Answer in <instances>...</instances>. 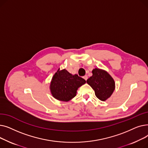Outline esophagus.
I'll use <instances>...</instances> for the list:
<instances>
[{"mask_svg": "<svg viewBox=\"0 0 148 148\" xmlns=\"http://www.w3.org/2000/svg\"><path fill=\"white\" fill-rule=\"evenodd\" d=\"M83 79L85 80H87V79H88V76L87 75H84V77H83Z\"/></svg>", "mask_w": 148, "mask_h": 148, "instance_id": "esophagus-1", "label": "esophagus"}]
</instances>
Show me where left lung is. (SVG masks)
<instances>
[{
    "label": "left lung",
    "mask_w": 148,
    "mask_h": 148,
    "mask_svg": "<svg viewBox=\"0 0 148 148\" xmlns=\"http://www.w3.org/2000/svg\"><path fill=\"white\" fill-rule=\"evenodd\" d=\"M92 75L87 80V83L94 90L96 97L104 101L113 94L115 83L112 76L103 69L95 68L92 70Z\"/></svg>",
    "instance_id": "left-lung-1"
}]
</instances>
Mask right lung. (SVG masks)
Wrapping results in <instances>:
<instances>
[{
	"instance_id": "right-lung-1",
	"label": "right lung",
	"mask_w": 148,
	"mask_h": 148,
	"mask_svg": "<svg viewBox=\"0 0 148 148\" xmlns=\"http://www.w3.org/2000/svg\"><path fill=\"white\" fill-rule=\"evenodd\" d=\"M85 83L86 80L77 74H70L65 69H59L51 79L50 89L54 98L67 102L75 97L77 89Z\"/></svg>"
}]
</instances>
